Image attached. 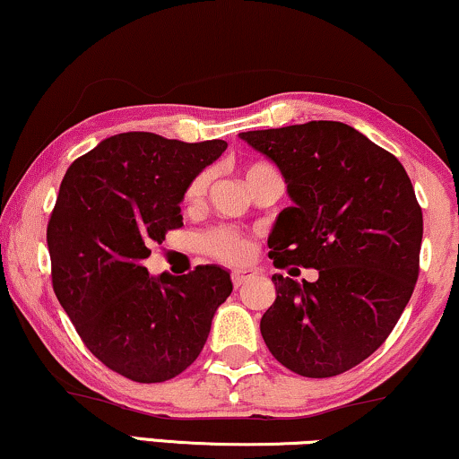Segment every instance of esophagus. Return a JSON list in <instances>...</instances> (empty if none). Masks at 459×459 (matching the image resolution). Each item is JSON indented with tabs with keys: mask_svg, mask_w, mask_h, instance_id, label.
Here are the masks:
<instances>
[{
	"mask_svg": "<svg viewBox=\"0 0 459 459\" xmlns=\"http://www.w3.org/2000/svg\"><path fill=\"white\" fill-rule=\"evenodd\" d=\"M257 276V272L251 270V267H247V270H234L231 272V282H234V287H242V284L251 282L253 278Z\"/></svg>",
	"mask_w": 459,
	"mask_h": 459,
	"instance_id": "34e87169",
	"label": "esophagus"
}]
</instances>
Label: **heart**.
<instances>
[{
	"mask_svg": "<svg viewBox=\"0 0 459 459\" xmlns=\"http://www.w3.org/2000/svg\"><path fill=\"white\" fill-rule=\"evenodd\" d=\"M270 169L267 164H251L244 169V181L247 178H251L253 175H257V172ZM204 177H198L194 178L192 183H189L187 192H186V200L187 204H198L200 195L204 194ZM202 251L206 255H211V257H215L219 261H228V264H238V261H244L248 257V253H251V242L244 238L240 231L231 230V228H217V230H211L208 234L202 236Z\"/></svg>",
	"mask_w": 459,
	"mask_h": 459,
	"instance_id": "b5f03b06",
	"label": "heart"
}]
</instances>
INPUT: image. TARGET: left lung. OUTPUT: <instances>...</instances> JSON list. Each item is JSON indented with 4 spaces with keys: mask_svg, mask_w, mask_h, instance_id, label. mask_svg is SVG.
I'll list each match as a JSON object with an SVG mask.
<instances>
[{
    "mask_svg": "<svg viewBox=\"0 0 459 459\" xmlns=\"http://www.w3.org/2000/svg\"><path fill=\"white\" fill-rule=\"evenodd\" d=\"M287 181L267 247L273 265L318 270L316 282L273 273L261 335L281 365L333 377L388 339L420 276L421 208L403 164L342 122L240 133Z\"/></svg>",
    "mask_w": 459,
    "mask_h": 459,
    "instance_id": "1",
    "label": "left lung"
}]
</instances>
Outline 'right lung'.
I'll return each mask as SVG.
<instances>
[{"mask_svg":"<svg viewBox=\"0 0 459 459\" xmlns=\"http://www.w3.org/2000/svg\"><path fill=\"white\" fill-rule=\"evenodd\" d=\"M228 143L122 133L77 158L48 221L52 289L86 348L139 384L177 377L204 348L230 273L198 265L152 278L150 244L183 225L181 200Z\"/></svg>","mask_w":459,"mask_h":459,"instance_id":"add662e5","label":"right lung"}]
</instances>
